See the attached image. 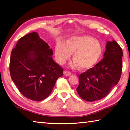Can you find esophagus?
I'll list each match as a JSON object with an SVG mask.
<instances>
[{
	"label": "esophagus",
	"instance_id": "obj_1",
	"mask_svg": "<svg viewBox=\"0 0 130 130\" xmlns=\"http://www.w3.org/2000/svg\"><path fill=\"white\" fill-rule=\"evenodd\" d=\"M63 74H64V75L65 76H69L71 75V73L68 71H64L63 72Z\"/></svg>",
	"mask_w": 130,
	"mask_h": 130
}]
</instances>
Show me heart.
<instances>
[{
    "label": "heart",
    "mask_w": 130,
    "mask_h": 130,
    "mask_svg": "<svg viewBox=\"0 0 130 130\" xmlns=\"http://www.w3.org/2000/svg\"><path fill=\"white\" fill-rule=\"evenodd\" d=\"M73 53L71 64L73 68L80 67L82 70H89L97 64L102 53V47L98 40L89 36H72L63 43L55 46V55L57 62L63 64Z\"/></svg>",
    "instance_id": "heart-1"
}]
</instances>
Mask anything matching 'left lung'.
I'll return each mask as SVG.
<instances>
[{
	"label": "left lung",
	"instance_id": "8db88e82",
	"mask_svg": "<svg viewBox=\"0 0 130 130\" xmlns=\"http://www.w3.org/2000/svg\"><path fill=\"white\" fill-rule=\"evenodd\" d=\"M122 56V48L116 41H107L103 59L79 75L76 90L82 99L93 102L109 94L121 77Z\"/></svg>",
	"mask_w": 130,
	"mask_h": 130
}]
</instances>
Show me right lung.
<instances>
[{"label": "right lung", "instance_id": "obj_1", "mask_svg": "<svg viewBox=\"0 0 130 130\" xmlns=\"http://www.w3.org/2000/svg\"><path fill=\"white\" fill-rule=\"evenodd\" d=\"M53 51L37 32L24 36L12 51V80L24 96L40 101L51 93L63 70L53 59Z\"/></svg>", "mask_w": 130, "mask_h": 130}]
</instances>
